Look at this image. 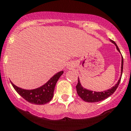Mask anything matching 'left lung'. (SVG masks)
<instances>
[{"label":"left lung","mask_w":131,"mask_h":131,"mask_svg":"<svg viewBox=\"0 0 131 131\" xmlns=\"http://www.w3.org/2000/svg\"><path fill=\"white\" fill-rule=\"evenodd\" d=\"M111 41L112 42H113L114 45L116 46V48L119 52V48L118 47L117 45L116 44V42L114 41H113L112 40H111ZM123 56H122V67H121V74L122 75V73H123ZM121 78L122 77H120L119 79L118 80L117 84H116V85L114 86L111 89H108V90H105V91L103 92H94V91H91V90H86V89H84L81 85L80 82H79V78H78V83L76 85V90H77V93L79 95V97L82 99L83 101H86V102L89 103H94V102H98V101H102V100H104L105 99H107V97H108L109 96H111L112 94L116 91V90L118 88V85H119V82L121 81Z\"/></svg>","instance_id":"left-lung-1"}]
</instances>
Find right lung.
I'll use <instances>...</instances> for the list:
<instances>
[{
	"mask_svg": "<svg viewBox=\"0 0 131 131\" xmlns=\"http://www.w3.org/2000/svg\"><path fill=\"white\" fill-rule=\"evenodd\" d=\"M63 74V71L57 73L46 84L34 90H24L10 82L16 92L27 101L32 104L44 105L50 102L52 99L56 83Z\"/></svg>",
	"mask_w": 131,
	"mask_h": 131,
	"instance_id": "1",
	"label": "right lung"
}]
</instances>
